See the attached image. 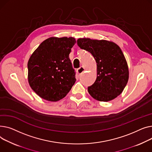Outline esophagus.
Masks as SVG:
<instances>
[{"mask_svg":"<svg viewBox=\"0 0 152 152\" xmlns=\"http://www.w3.org/2000/svg\"><path fill=\"white\" fill-rule=\"evenodd\" d=\"M85 68H83V67H80L78 69H77V73L79 75H81L82 73H83V72H85Z\"/></svg>","mask_w":152,"mask_h":152,"instance_id":"esophagus-1","label":"esophagus"}]
</instances>
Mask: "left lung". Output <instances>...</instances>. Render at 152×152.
<instances>
[{
    "label": "left lung",
    "mask_w": 152,
    "mask_h": 152,
    "mask_svg": "<svg viewBox=\"0 0 152 152\" xmlns=\"http://www.w3.org/2000/svg\"><path fill=\"white\" fill-rule=\"evenodd\" d=\"M78 47L91 53L97 65L95 82L88 87V91L94 99L108 102L119 96L129 79L126 59L118 45L106 40L80 38Z\"/></svg>",
    "instance_id": "1"
}]
</instances>
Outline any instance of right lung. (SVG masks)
I'll use <instances>...</instances> for the list:
<instances>
[{
    "label": "right lung",
    "instance_id": "1",
    "mask_svg": "<svg viewBox=\"0 0 152 152\" xmlns=\"http://www.w3.org/2000/svg\"><path fill=\"white\" fill-rule=\"evenodd\" d=\"M75 43L72 37H51L42 42L29 58L28 82L42 99L58 101L75 83V74L69 54Z\"/></svg>",
    "mask_w": 152,
    "mask_h": 152
}]
</instances>
